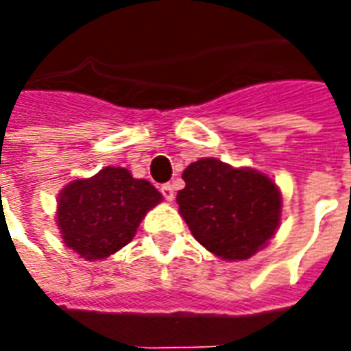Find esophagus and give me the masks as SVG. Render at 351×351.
Returning <instances> with one entry per match:
<instances>
[{
  "label": "esophagus",
  "mask_w": 351,
  "mask_h": 351,
  "mask_svg": "<svg viewBox=\"0 0 351 351\" xmlns=\"http://www.w3.org/2000/svg\"><path fill=\"white\" fill-rule=\"evenodd\" d=\"M161 195L165 197V201H173L175 199V186L173 184H163L161 186Z\"/></svg>",
  "instance_id": "34e87169"
}]
</instances>
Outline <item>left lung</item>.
<instances>
[{
    "label": "left lung",
    "mask_w": 351,
    "mask_h": 351,
    "mask_svg": "<svg viewBox=\"0 0 351 351\" xmlns=\"http://www.w3.org/2000/svg\"><path fill=\"white\" fill-rule=\"evenodd\" d=\"M182 178L186 188L176 195L180 216L206 250L243 261L267 246L282 214V195L269 176L203 158L188 165Z\"/></svg>",
    "instance_id": "8db88e82"
}]
</instances>
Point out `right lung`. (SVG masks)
Segmentation results:
<instances>
[{"label": "right lung", "instance_id": "add662e5", "mask_svg": "<svg viewBox=\"0 0 351 351\" xmlns=\"http://www.w3.org/2000/svg\"><path fill=\"white\" fill-rule=\"evenodd\" d=\"M161 199L152 184L133 178L128 169L105 167L60 191L58 228L65 246L80 258L105 259L131 243L141 220Z\"/></svg>", "mask_w": 351, "mask_h": 351}]
</instances>
